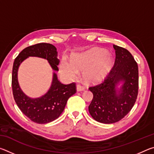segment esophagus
<instances>
[{
	"label": "esophagus",
	"mask_w": 154,
	"mask_h": 154,
	"mask_svg": "<svg viewBox=\"0 0 154 154\" xmlns=\"http://www.w3.org/2000/svg\"><path fill=\"white\" fill-rule=\"evenodd\" d=\"M77 90L78 92H80V91H83L85 90V87L83 86V85H81L79 84H78L77 85Z\"/></svg>",
	"instance_id": "obj_1"
}]
</instances>
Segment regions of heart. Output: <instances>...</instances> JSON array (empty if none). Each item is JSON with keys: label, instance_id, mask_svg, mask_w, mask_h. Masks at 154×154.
I'll return each instance as SVG.
<instances>
[{"label": "heart", "instance_id": "b5f03b06", "mask_svg": "<svg viewBox=\"0 0 154 154\" xmlns=\"http://www.w3.org/2000/svg\"><path fill=\"white\" fill-rule=\"evenodd\" d=\"M103 49H92L84 53L72 56L71 62L64 57L60 64V71L69 79H75L78 70H85V79L93 82L102 79L105 76L111 65V60Z\"/></svg>", "mask_w": 154, "mask_h": 154}]
</instances>
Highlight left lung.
<instances>
[{"label":"left lung","instance_id":"obj_1","mask_svg":"<svg viewBox=\"0 0 154 154\" xmlns=\"http://www.w3.org/2000/svg\"><path fill=\"white\" fill-rule=\"evenodd\" d=\"M116 50L114 65L102 82L89 88L93 98L88 106L96 121L113 124L123 119L133 107L139 91V69L137 62L126 49L113 45ZM124 84L120 94L116 85Z\"/></svg>","mask_w":154,"mask_h":154}]
</instances>
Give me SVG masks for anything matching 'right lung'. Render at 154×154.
I'll list each match as a JSON object with an SVG mask.
<instances>
[{"label":"right lung","mask_w":154,"mask_h":154,"mask_svg":"<svg viewBox=\"0 0 154 154\" xmlns=\"http://www.w3.org/2000/svg\"><path fill=\"white\" fill-rule=\"evenodd\" d=\"M28 56L47 59L55 71H58V52L56 47L50 43H41L27 47L15 58L13 65L11 85L13 95L21 111L31 121L37 124H46L55 120L64 111L67 100L76 93V83L64 85L54 73L50 89L40 98L32 99L21 90L17 82V69L20 64Z\"/></svg>","instance_id":"right-lung-1"}]
</instances>
